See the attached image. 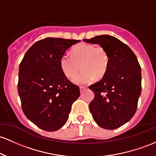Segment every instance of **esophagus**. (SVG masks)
Segmentation results:
<instances>
[{"label":"esophagus","mask_w":156,"mask_h":156,"mask_svg":"<svg viewBox=\"0 0 156 156\" xmlns=\"http://www.w3.org/2000/svg\"><path fill=\"white\" fill-rule=\"evenodd\" d=\"M85 89H86V87H84V86H81V87H80V93H83L84 90H85Z\"/></svg>","instance_id":"1"}]
</instances>
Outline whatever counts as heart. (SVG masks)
I'll list each match as a JSON object with an SVG mask.
<instances>
[{
  "mask_svg": "<svg viewBox=\"0 0 156 156\" xmlns=\"http://www.w3.org/2000/svg\"><path fill=\"white\" fill-rule=\"evenodd\" d=\"M59 63L62 72L70 80L74 77L80 65L82 71L75 76L73 83L84 85L104 76L109 64V56L103 47L82 43L73 47L71 55H62Z\"/></svg>",
  "mask_w": 156,
  "mask_h": 156,
  "instance_id": "1",
  "label": "heart"
}]
</instances>
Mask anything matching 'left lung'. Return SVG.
<instances>
[{
	"instance_id": "obj_1",
	"label": "left lung",
	"mask_w": 156,
	"mask_h": 156,
	"mask_svg": "<svg viewBox=\"0 0 156 156\" xmlns=\"http://www.w3.org/2000/svg\"><path fill=\"white\" fill-rule=\"evenodd\" d=\"M83 41L99 44L109 56L103 77L89 86L94 93L89 109L99 127L114 130L129 122L137 109L141 91L139 61L133 51L115 37L105 34Z\"/></svg>"
}]
</instances>
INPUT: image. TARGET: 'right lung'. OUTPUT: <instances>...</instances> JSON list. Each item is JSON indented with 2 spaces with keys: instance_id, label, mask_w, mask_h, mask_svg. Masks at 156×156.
I'll return each mask as SVG.
<instances>
[{
  "instance_id": "obj_1",
  "label": "right lung",
  "mask_w": 156,
  "mask_h": 156,
  "mask_svg": "<svg viewBox=\"0 0 156 156\" xmlns=\"http://www.w3.org/2000/svg\"><path fill=\"white\" fill-rule=\"evenodd\" d=\"M80 40L47 37L26 51L19 67L18 94L26 116L42 130L52 132L63 126L80 88L60 67L66 50Z\"/></svg>"
}]
</instances>
